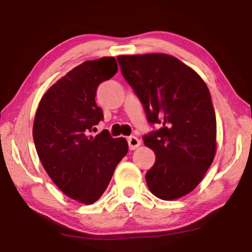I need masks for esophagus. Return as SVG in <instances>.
I'll return each mask as SVG.
<instances>
[{"label": "esophagus", "mask_w": 252, "mask_h": 252, "mask_svg": "<svg viewBox=\"0 0 252 252\" xmlns=\"http://www.w3.org/2000/svg\"><path fill=\"white\" fill-rule=\"evenodd\" d=\"M127 142H129V148L131 150L137 149L141 144L140 140H139V139L137 137H134V136H131V137L127 138Z\"/></svg>", "instance_id": "esophagus-1"}]
</instances>
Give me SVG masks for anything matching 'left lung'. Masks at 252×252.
I'll list each match as a JSON object with an SVG mask.
<instances>
[{
  "label": "left lung",
  "mask_w": 252,
  "mask_h": 252,
  "mask_svg": "<svg viewBox=\"0 0 252 252\" xmlns=\"http://www.w3.org/2000/svg\"><path fill=\"white\" fill-rule=\"evenodd\" d=\"M118 61L148 121L163 126L144 137L156 155L146 173L150 192L163 200L186 196L201 182L216 154V116L208 87L172 55H120Z\"/></svg>",
  "instance_id": "obj_1"
}]
</instances>
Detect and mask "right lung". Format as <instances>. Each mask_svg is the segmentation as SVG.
Masks as SVG:
<instances>
[{"mask_svg": "<svg viewBox=\"0 0 252 252\" xmlns=\"http://www.w3.org/2000/svg\"><path fill=\"white\" fill-rule=\"evenodd\" d=\"M116 72L113 56L73 67L44 94L33 120V142L45 171L80 204L92 205L102 197L129 148L125 138H112L107 130L90 136L103 120L95 102L97 87Z\"/></svg>", "mask_w": 252, "mask_h": 252, "instance_id": "1", "label": "right lung"}]
</instances>
